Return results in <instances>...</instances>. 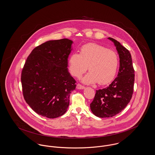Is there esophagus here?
<instances>
[{"instance_id": "34e87169", "label": "esophagus", "mask_w": 155, "mask_h": 155, "mask_svg": "<svg viewBox=\"0 0 155 155\" xmlns=\"http://www.w3.org/2000/svg\"><path fill=\"white\" fill-rule=\"evenodd\" d=\"M76 88H77V89H78V90H82V89H84V88H85V87L83 86L82 85H81L80 84H78L77 85Z\"/></svg>"}]
</instances>
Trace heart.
Returning <instances> with one entry per match:
<instances>
[{
  "mask_svg": "<svg viewBox=\"0 0 155 155\" xmlns=\"http://www.w3.org/2000/svg\"><path fill=\"white\" fill-rule=\"evenodd\" d=\"M118 64V56L115 51L95 43L82 46L80 54H71L68 60L70 72L77 78L85 73L88 67L90 71L82 80L87 84H109L116 75Z\"/></svg>",
  "mask_w": 155,
  "mask_h": 155,
  "instance_id": "b5f03b06",
  "label": "heart"
}]
</instances>
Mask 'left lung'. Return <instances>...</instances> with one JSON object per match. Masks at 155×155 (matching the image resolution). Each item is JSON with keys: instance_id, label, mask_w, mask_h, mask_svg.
<instances>
[{"instance_id": "obj_1", "label": "left lung", "mask_w": 155, "mask_h": 155, "mask_svg": "<svg viewBox=\"0 0 155 155\" xmlns=\"http://www.w3.org/2000/svg\"><path fill=\"white\" fill-rule=\"evenodd\" d=\"M114 43L119 57L120 66L118 77L109 87L96 91L90 104L92 112L100 118L112 117L127 106L132 98L135 81V70L131 55L125 47L116 40Z\"/></svg>"}]
</instances>
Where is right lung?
Instances as JSON below:
<instances>
[{
    "instance_id": "add662e5",
    "label": "right lung",
    "mask_w": 155,
    "mask_h": 155,
    "mask_svg": "<svg viewBox=\"0 0 155 155\" xmlns=\"http://www.w3.org/2000/svg\"><path fill=\"white\" fill-rule=\"evenodd\" d=\"M73 41L50 40L35 47L21 74L24 98L40 115L55 118L63 115L70 103L75 80L68 71V57Z\"/></svg>"
}]
</instances>
